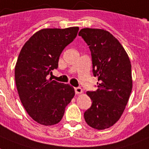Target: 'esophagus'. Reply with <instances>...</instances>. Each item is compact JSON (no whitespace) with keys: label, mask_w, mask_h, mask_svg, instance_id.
<instances>
[{"label":"esophagus","mask_w":149,"mask_h":149,"mask_svg":"<svg viewBox=\"0 0 149 149\" xmlns=\"http://www.w3.org/2000/svg\"><path fill=\"white\" fill-rule=\"evenodd\" d=\"M74 89H75V93H76L77 94H79L83 93V89H82V88H80V87H75Z\"/></svg>","instance_id":"1"}]
</instances>
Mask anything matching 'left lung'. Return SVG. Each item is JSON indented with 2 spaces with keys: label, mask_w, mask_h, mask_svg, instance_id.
Returning <instances> with one entry per match:
<instances>
[{
  "label": "left lung",
  "mask_w": 149,
  "mask_h": 149,
  "mask_svg": "<svg viewBox=\"0 0 149 149\" xmlns=\"http://www.w3.org/2000/svg\"><path fill=\"white\" fill-rule=\"evenodd\" d=\"M79 36L89 46L93 73L99 81L97 90L86 93L93 102L84 118L94 129H108L119 119L129 101L132 89L131 62L123 46L108 31L83 28Z\"/></svg>",
  "instance_id": "1"
}]
</instances>
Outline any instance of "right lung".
I'll return each instance as SVG.
<instances>
[{
  "mask_svg": "<svg viewBox=\"0 0 149 149\" xmlns=\"http://www.w3.org/2000/svg\"><path fill=\"white\" fill-rule=\"evenodd\" d=\"M78 31V26L43 29L20 50L14 72L17 89L26 112L41 125L60 123L75 95L73 87L47 79V76L58 68L60 54L76 38Z\"/></svg>",
  "mask_w": 149,
  "mask_h": 149,
  "instance_id": "1",
  "label": "right lung"
}]
</instances>
